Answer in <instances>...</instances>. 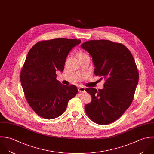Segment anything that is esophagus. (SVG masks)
Returning <instances> with one entry per match:
<instances>
[{
  "label": "esophagus",
  "mask_w": 154,
  "mask_h": 154,
  "mask_svg": "<svg viewBox=\"0 0 154 154\" xmlns=\"http://www.w3.org/2000/svg\"><path fill=\"white\" fill-rule=\"evenodd\" d=\"M78 91L80 93H85L86 92L85 88H84V87H79L78 88Z\"/></svg>",
  "instance_id": "esophagus-1"
}]
</instances>
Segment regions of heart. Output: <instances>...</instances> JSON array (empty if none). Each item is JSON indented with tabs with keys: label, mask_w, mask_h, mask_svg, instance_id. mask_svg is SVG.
<instances>
[{
	"label": "heart",
	"mask_w": 154,
	"mask_h": 154,
	"mask_svg": "<svg viewBox=\"0 0 154 154\" xmlns=\"http://www.w3.org/2000/svg\"><path fill=\"white\" fill-rule=\"evenodd\" d=\"M87 56V55H86L85 53H83V52H82V51H78V52L77 53V57L78 59H79V58H80V57H84V56Z\"/></svg>",
	"instance_id": "heart-1"
}]
</instances>
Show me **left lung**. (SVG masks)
<instances>
[{
	"label": "left lung",
	"mask_w": 154,
	"mask_h": 154,
	"mask_svg": "<svg viewBox=\"0 0 154 154\" xmlns=\"http://www.w3.org/2000/svg\"><path fill=\"white\" fill-rule=\"evenodd\" d=\"M81 47L92 56L95 75L106 80L103 89L86 88L92 101L85 112L97 124H110L132 103L139 76L134 59L124 45L109 40H90Z\"/></svg>",
	"instance_id": "1"
}]
</instances>
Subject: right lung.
Segmentation results:
<instances>
[{
    "label": "right lung",
    "mask_w": 154,
    "mask_h": 154,
    "mask_svg": "<svg viewBox=\"0 0 154 154\" xmlns=\"http://www.w3.org/2000/svg\"><path fill=\"white\" fill-rule=\"evenodd\" d=\"M80 42V39L66 38L42 41L28 52L20 81L28 104L39 116L46 119L60 116L77 95V88L61 84L56 72L63 71L69 52Z\"/></svg>",
    "instance_id": "right-lung-1"
}]
</instances>
